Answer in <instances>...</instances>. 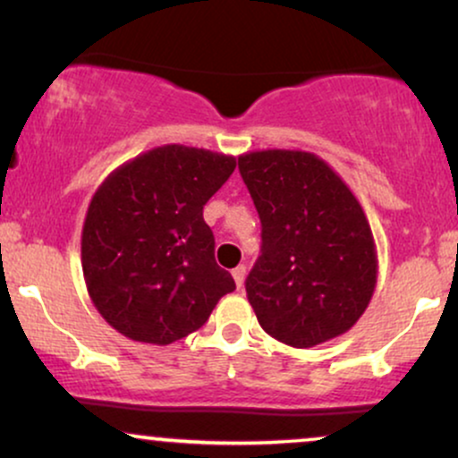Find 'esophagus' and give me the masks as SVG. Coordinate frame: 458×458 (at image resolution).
I'll return each instance as SVG.
<instances>
[{
	"mask_svg": "<svg viewBox=\"0 0 458 458\" xmlns=\"http://www.w3.org/2000/svg\"><path fill=\"white\" fill-rule=\"evenodd\" d=\"M245 265H239L236 267V269H233V277H234V284H236V288H241L243 286V282H245Z\"/></svg>",
	"mask_w": 458,
	"mask_h": 458,
	"instance_id": "esophagus-1",
	"label": "esophagus"
}]
</instances>
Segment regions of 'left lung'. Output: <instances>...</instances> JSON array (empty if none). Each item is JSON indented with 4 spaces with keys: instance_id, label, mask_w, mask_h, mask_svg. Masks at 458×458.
Masks as SVG:
<instances>
[{
    "instance_id": "8db88e82",
    "label": "left lung",
    "mask_w": 458,
    "mask_h": 458,
    "mask_svg": "<svg viewBox=\"0 0 458 458\" xmlns=\"http://www.w3.org/2000/svg\"><path fill=\"white\" fill-rule=\"evenodd\" d=\"M239 170L262 222V254L245 282L260 327L295 349L346 334L379 273L360 199L314 152H245Z\"/></svg>"
}]
</instances>
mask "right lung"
<instances>
[{
  "label": "right lung",
  "mask_w": 458,
  "mask_h": 458,
  "mask_svg": "<svg viewBox=\"0 0 458 458\" xmlns=\"http://www.w3.org/2000/svg\"><path fill=\"white\" fill-rule=\"evenodd\" d=\"M234 167L233 155L165 144L98 185L81 230V267L94 308L115 331L172 344L202 327L234 291L202 217Z\"/></svg>",
  "instance_id": "add662e5"
}]
</instances>
